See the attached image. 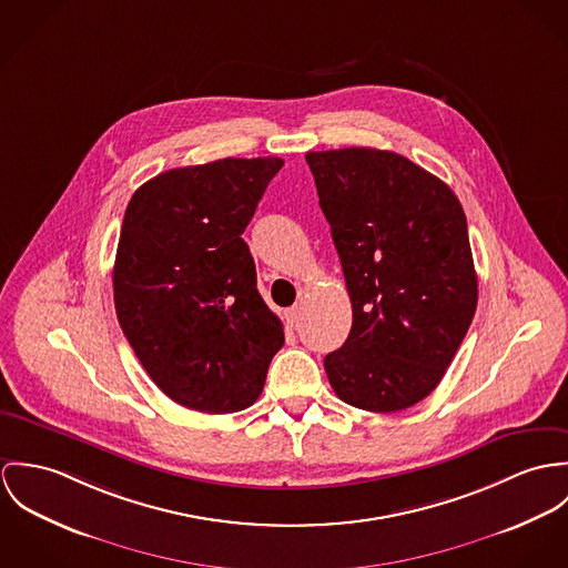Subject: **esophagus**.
Returning a JSON list of instances; mask_svg holds the SVG:
<instances>
[{
  "mask_svg": "<svg viewBox=\"0 0 568 568\" xmlns=\"http://www.w3.org/2000/svg\"><path fill=\"white\" fill-rule=\"evenodd\" d=\"M301 315H303V310H301L298 305H294L292 310L285 312V322H287L290 326H296V324L301 322Z\"/></svg>",
  "mask_w": 568,
  "mask_h": 568,
  "instance_id": "34e87169",
  "label": "esophagus"
}]
</instances>
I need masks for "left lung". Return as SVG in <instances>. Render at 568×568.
<instances>
[{
	"label": "left lung",
	"mask_w": 568,
	"mask_h": 568,
	"mask_svg": "<svg viewBox=\"0 0 568 568\" xmlns=\"http://www.w3.org/2000/svg\"><path fill=\"white\" fill-rule=\"evenodd\" d=\"M331 224L353 326L324 357L335 394L389 414L429 396L477 310V274L457 195L409 159L375 148L307 152Z\"/></svg>",
	"instance_id": "8db88e82"
}]
</instances>
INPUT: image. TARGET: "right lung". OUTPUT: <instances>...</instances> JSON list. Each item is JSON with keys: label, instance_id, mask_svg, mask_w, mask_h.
<instances>
[{"label": "right lung", "instance_id": "right-lung-1", "mask_svg": "<svg viewBox=\"0 0 568 568\" xmlns=\"http://www.w3.org/2000/svg\"><path fill=\"white\" fill-rule=\"evenodd\" d=\"M281 168L276 156L176 168L128 202L113 267L115 312L145 373L183 407H251L285 342L242 240Z\"/></svg>", "mask_w": 568, "mask_h": 568}]
</instances>
